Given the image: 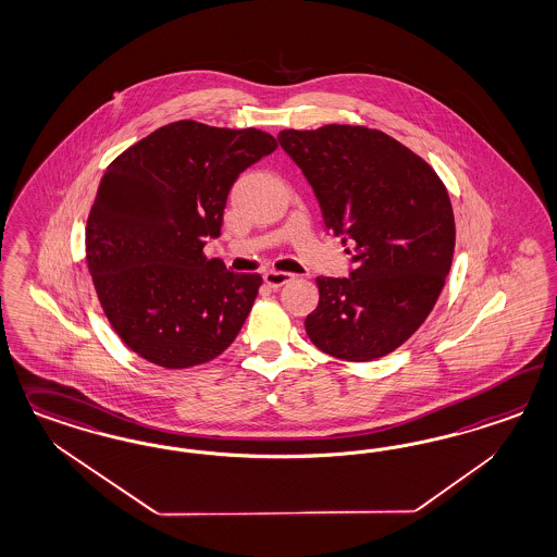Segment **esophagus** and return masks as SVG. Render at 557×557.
<instances>
[{
    "mask_svg": "<svg viewBox=\"0 0 557 557\" xmlns=\"http://www.w3.org/2000/svg\"><path fill=\"white\" fill-rule=\"evenodd\" d=\"M293 278H295V274H290V272H278V270L264 272V283L272 288L283 287V285H287L288 281H293Z\"/></svg>",
    "mask_w": 557,
    "mask_h": 557,
    "instance_id": "esophagus-1",
    "label": "esophagus"
}]
</instances>
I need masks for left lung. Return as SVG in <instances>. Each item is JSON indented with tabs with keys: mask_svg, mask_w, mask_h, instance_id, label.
Returning <instances> with one entry per match:
<instances>
[{
	"mask_svg": "<svg viewBox=\"0 0 557 557\" xmlns=\"http://www.w3.org/2000/svg\"><path fill=\"white\" fill-rule=\"evenodd\" d=\"M278 144L355 264L346 278H315L320 304L307 315L309 341L350 362L394 352L429 318L449 274L455 216L443 180L369 126L285 128Z\"/></svg>",
	"mask_w": 557,
	"mask_h": 557,
	"instance_id": "left-lung-1",
	"label": "left lung"
}]
</instances>
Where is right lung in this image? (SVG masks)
I'll return each mask as SVG.
<instances>
[{"mask_svg": "<svg viewBox=\"0 0 557 557\" xmlns=\"http://www.w3.org/2000/svg\"><path fill=\"white\" fill-rule=\"evenodd\" d=\"M260 128L176 121L114 158L86 225V260L116 336L163 369L219 357L250 313L260 274L207 258L232 184L276 149Z\"/></svg>", "mask_w": 557, "mask_h": 557, "instance_id": "obj_1", "label": "right lung"}]
</instances>
